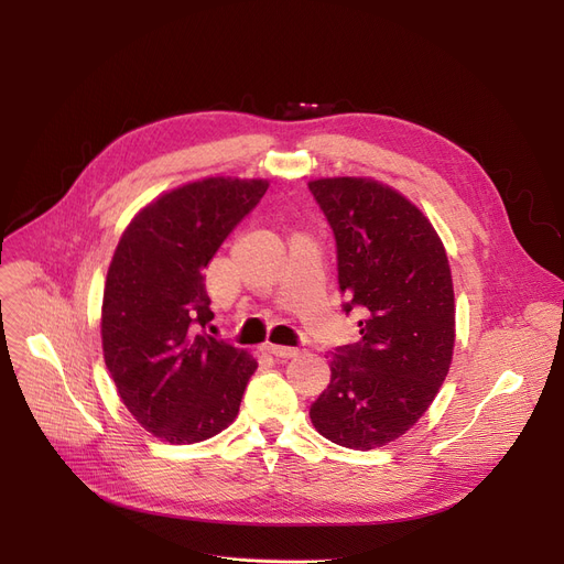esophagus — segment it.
I'll list each match as a JSON object with an SVG mask.
<instances>
[{"label":"esophagus","instance_id":"1","mask_svg":"<svg viewBox=\"0 0 564 564\" xmlns=\"http://www.w3.org/2000/svg\"><path fill=\"white\" fill-rule=\"evenodd\" d=\"M267 351L274 354V357H279V359H292L300 354L297 347H285V345H267Z\"/></svg>","mask_w":564,"mask_h":564}]
</instances>
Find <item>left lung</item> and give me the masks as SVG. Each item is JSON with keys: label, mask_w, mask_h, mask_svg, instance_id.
<instances>
[{"label": "left lung", "mask_w": 564, "mask_h": 564, "mask_svg": "<svg viewBox=\"0 0 564 564\" xmlns=\"http://www.w3.org/2000/svg\"><path fill=\"white\" fill-rule=\"evenodd\" d=\"M336 237L343 311L361 338L332 349V381L311 404L315 430L372 451L404 434L436 398L455 347L451 264L416 205L368 177L308 183Z\"/></svg>", "instance_id": "1"}]
</instances>
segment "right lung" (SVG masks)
Masks as SVG:
<instances>
[{"label":"right lung","instance_id":"right-lung-1","mask_svg":"<svg viewBox=\"0 0 564 564\" xmlns=\"http://www.w3.org/2000/svg\"><path fill=\"white\" fill-rule=\"evenodd\" d=\"M267 187L237 177L177 187L143 207L111 258L105 364L132 416L169 443L226 430L258 368L245 349L205 332L215 313L203 272Z\"/></svg>","mask_w":564,"mask_h":564}]
</instances>
